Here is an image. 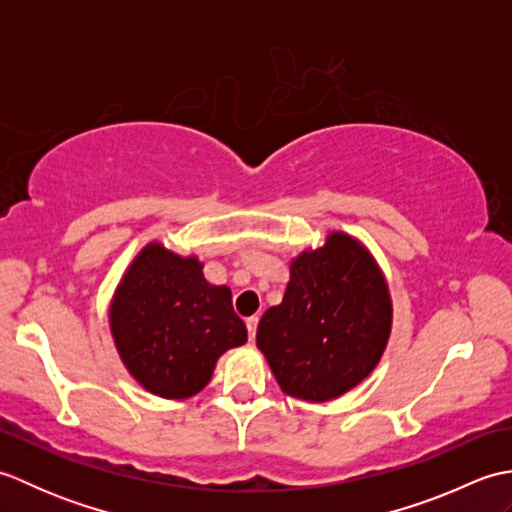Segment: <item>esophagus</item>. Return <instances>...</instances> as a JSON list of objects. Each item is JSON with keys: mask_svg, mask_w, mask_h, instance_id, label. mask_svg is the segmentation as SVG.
<instances>
[{"mask_svg": "<svg viewBox=\"0 0 512 512\" xmlns=\"http://www.w3.org/2000/svg\"><path fill=\"white\" fill-rule=\"evenodd\" d=\"M257 323H259V319H257V317H250V319H246V330H248V339H250V341H255Z\"/></svg>", "mask_w": 512, "mask_h": 512, "instance_id": "esophagus-1", "label": "esophagus"}]
</instances>
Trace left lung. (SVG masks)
I'll return each mask as SVG.
<instances>
[{
    "label": "left lung",
    "mask_w": 512,
    "mask_h": 512,
    "mask_svg": "<svg viewBox=\"0 0 512 512\" xmlns=\"http://www.w3.org/2000/svg\"><path fill=\"white\" fill-rule=\"evenodd\" d=\"M394 303L369 248L350 233L330 231L319 248L290 259L279 306L257 325V347L284 394L328 402L374 372L383 358Z\"/></svg>",
    "instance_id": "obj_1"
}]
</instances>
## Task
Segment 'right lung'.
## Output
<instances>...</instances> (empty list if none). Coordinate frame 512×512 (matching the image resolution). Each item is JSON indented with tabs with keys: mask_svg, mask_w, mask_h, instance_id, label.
Here are the masks:
<instances>
[{
	"mask_svg": "<svg viewBox=\"0 0 512 512\" xmlns=\"http://www.w3.org/2000/svg\"><path fill=\"white\" fill-rule=\"evenodd\" d=\"M202 268L195 255H178L154 239L138 250L112 295L107 321L118 358L154 396L200 394L220 356L248 339L231 288L209 284Z\"/></svg>",
	"mask_w": 512,
	"mask_h": 512,
	"instance_id": "1",
	"label": "right lung"
}]
</instances>
